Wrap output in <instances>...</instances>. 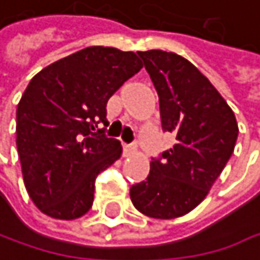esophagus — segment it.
I'll list each match as a JSON object with an SVG mask.
<instances>
[{"instance_id":"1","label":"esophagus","mask_w":260,"mask_h":260,"mask_svg":"<svg viewBox=\"0 0 260 260\" xmlns=\"http://www.w3.org/2000/svg\"><path fill=\"white\" fill-rule=\"evenodd\" d=\"M137 152V145H124V155L131 157Z\"/></svg>"}]
</instances>
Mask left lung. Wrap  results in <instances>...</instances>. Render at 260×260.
I'll list each match as a JSON object with an SVG mask.
<instances>
[{"instance_id":"left-lung-1","label":"left lung","mask_w":260,"mask_h":260,"mask_svg":"<svg viewBox=\"0 0 260 260\" xmlns=\"http://www.w3.org/2000/svg\"><path fill=\"white\" fill-rule=\"evenodd\" d=\"M139 56L158 92L161 126L177 142L161 161H151L148 178L129 195L140 213L175 219L204 201L235 151L239 127L224 97L192 62L163 50Z\"/></svg>"}]
</instances>
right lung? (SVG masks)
<instances>
[{
    "instance_id": "right-lung-1",
    "label": "right lung",
    "mask_w": 260,
    "mask_h": 260,
    "mask_svg": "<svg viewBox=\"0 0 260 260\" xmlns=\"http://www.w3.org/2000/svg\"><path fill=\"white\" fill-rule=\"evenodd\" d=\"M142 62L133 51L86 47L41 70L16 108V148L25 189L54 219L83 216L97 175L121 155V145L97 124L109 97Z\"/></svg>"
}]
</instances>
